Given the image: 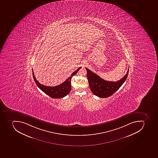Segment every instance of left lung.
<instances>
[{
    "instance_id": "left-lung-1",
    "label": "left lung",
    "mask_w": 158,
    "mask_h": 158,
    "mask_svg": "<svg viewBox=\"0 0 158 158\" xmlns=\"http://www.w3.org/2000/svg\"><path fill=\"white\" fill-rule=\"evenodd\" d=\"M86 69L87 71V78L91 91L94 95L102 98L109 97L118 91L126 81L129 72L128 69L127 73L123 78L116 82H112L102 79L87 68Z\"/></svg>"
}]
</instances>
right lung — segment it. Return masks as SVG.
I'll list each match as a JSON object with an SVG mask.
<instances>
[{
    "label": "right lung",
    "instance_id": "obj_1",
    "mask_svg": "<svg viewBox=\"0 0 158 158\" xmlns=\"http://www.w3.org/2000/svg\"><path fill=\"white\" fill-rule=\"evenodd\" d=\"M81 68V67H79L76 71H75L74 72H73L70 76L68 77V78H67V79H66V80L62 84L54 87H49V86H44V85L41 84L35 78L34 73L33 72V70L32 74H33V78L34 80L35 84L40 90L52 98H58L64 97L69 93L71 89V78L74 75L77 73L79 70Z\"/></svg>",
    "mask_w": 158,
    "mask_h": 158
}]
</instances>
